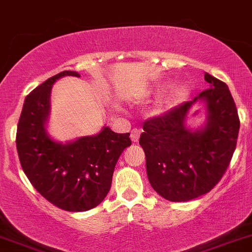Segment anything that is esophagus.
I'll list each match as a JSON object with an SVG mask.
<instances>
[{
    "mask_svg": "<svg viewBox=\"0 0 252 252\" xmlns=\"http://www.w3.org/2000/svg\"><path fill=\"white\" fill-rule=\"evenodd\" d=\"M140 134H141V129L139 128H134L130 133V139L133 142H138L139 138H140Z\"/></svg>",
    "mask_w": 252,
    "mask_h": 252,
    "instance_id": "obj_1",
    "label": "esophagus"
}]
</instances>
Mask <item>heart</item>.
<instances>
[{
	"instance_id": "heart-1",
	"label": "heart",
	"mask_w": 252,
	"mask_h": 252,
	"mask_svg": "<svg viewBox=\"0 0 252 252\" xmlns=\"http://www.w3.org/2000/svg\"><path fill=\"white\" fill-rule=\"evenodd\" d=\"M188 95V90L185 88H178L177 90H174V93L172 94L171 97H169L168 100V103L169 105H174V103H178L180 102V101L184 100L185 97H187Z\"/></svg>"
}]
</instances>
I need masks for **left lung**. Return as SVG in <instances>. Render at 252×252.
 <instances>
[{
    "label": "left lung",
    "instance_id": "1",
    "mask_svg": "<svg viewBox=\"0 0 252 252\" xmlns=\"http://www.w3.org/2000/svg\"><path fill=\"white\" fill-rule=\"evenodd\" d=\"M210 88L192 101L147 119L139 144L146 156L150 184L173 202L207 194L222 179L236 147L240 121L227 84L205 74ZM201 98L208 103V124L202 131L185 128L187 111Z\"/></svg>",
    "mask_w": 252,
    "mask_h": 252
}]
</instances>
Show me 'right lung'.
<instances>
[{
	"label": "right lung",
	"instance_id": "obj_1",
	"mask_svg": "<svg viewBox=\"0 0 252 252\" xmlns=\"http://www.w3.org/2000/svg\"><path fill=\"white\" fill-rule=\"evenodd\" d=\"M64 70L37 86L25 97L17 128V151L28 179L51 204L70 212H81L103 201L112 184L114 167L122 152L131 145L130 134H117L105 126L95 136H84L62 145L45 130L52 84Z\"/></svg>",
	"mask_w": 252,
	"mask_h": 252
}]
</instances>
